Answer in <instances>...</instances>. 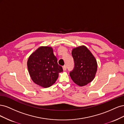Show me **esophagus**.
I'll use <instances>...</instances> for the list:
<instances>
[{
  "label": "esophagus",
  "mask_w": 124,
  "mask_h": 124,
  "mask_svg": "<svg viewBox=\"0 0 124 124\" xmlns=\"http://www.w3.org/2000/svg\"><path fill=\"white\" fill-rule=\"evenodd\" d=\"M63 70L64 71H65V70H66V66L65 65H64L63 66Z\"/></svg>",
  "instance_id": "1"
}]
</instances>
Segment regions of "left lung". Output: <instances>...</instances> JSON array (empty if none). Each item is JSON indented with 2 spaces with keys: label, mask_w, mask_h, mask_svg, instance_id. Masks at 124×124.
<instances>
[{
  "label": "left lung",
  "mask_w": 124,
  "mask_h": 124,
  "mask_svg": "<svg viewBox=\"0 0 124 124\" xmlns=\"http://www.w3.org/2000/svg\"><path fill=\"white\" fill-rule=\"evenodd\" d=\"M75 66L70 73L72 80L83 86L93 80L97 70V63L87 48L82 45L74 48L71 51Z\"/></svg>",
  "instance_id": "8db88e82"
}]
</instances>
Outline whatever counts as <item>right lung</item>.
Returning <instances> with one entry per match:
<instances>
[{"mask_svg":"<svg viewBox=\"0 0 124 124\" xmlns=\"http://www.w3.org/2000/svg\"><path fill=\"white\" fill-rule=\"evenodd\" d=\"M30 76L35 84L43 87H48L55 83L59 74L63 71L53 48L41 46L30 55L27 61Z\"/></svg>","mask_w":124,"mask_h":124,"instance_id":"1","label":"right lung"}]
</instances>
